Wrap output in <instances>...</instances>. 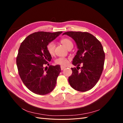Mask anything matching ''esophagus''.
<instances>
[{
    "label": "esophagus",
    "instance_id": "1",
    "mask_svg": "<svg viewBox=\"0 0 123 123\" xmlns=\"http://www.w3.org/2000/svg\"><path fill=\"white\" fill-rule=\"evenodd\" d=\"M65 68H66L65 67H64V66H61V70H63Z\"/></svg>",
    "mask_w": 123,
    "mask_h": 123
}]
</instances>
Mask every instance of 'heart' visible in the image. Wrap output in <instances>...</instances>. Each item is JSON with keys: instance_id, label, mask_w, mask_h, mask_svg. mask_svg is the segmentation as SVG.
Here are the masks:
<instances>
[{"instance_id": "obj_1", "label": "heart", "mask_w": 123, "mask_h": 123, "mask_svg": "<svg viewBox=\"0 0 123 123\" xmlns=\"http://www.w3.org/2000/svg\"><path fill=\"white\" fill-rule=\"evenodd\" d=\"M60 42L62 43L67 49H69L70 48H72L73 47V44L71 40L68 38H63L61 39ZM46 49L50 55H53L54 54L55 50V44L53 42H50L48 43L46 47ZM69 62V59L65 57H61L55 59V63L56 64L61 65L62 66H65L68 64Z\"/></svg>"}]
</instances>
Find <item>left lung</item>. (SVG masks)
<instances>
[{
  "label": "left lung",
  "mask_w": 123,
  "mask_h": 123,
  "mask_svg": "<svg viewBox=\"0 0 123 123\" xmlns=\"http://www.w3.org/2000/svg\"><path fill=\"white\" fill-rule=\"evenodd\" d=\"M62 35L72 38L78 48L72 62L76 68H71L72 74L68 79L70 86L80 92L90 90L98 83L104 68L105 55L101 43L88 32L69 31ZM80 63L83 66L79 71Z\"/></svg>",
  "instance_id": "obj_1"
}]
</instances>
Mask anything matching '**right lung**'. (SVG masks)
Instances as JSON below:
<instances>
[{
  "mask_svg": "<svg viewBox=\"0 0 123 123\" xmlns=\"http://www.w3.org/2000/svg\"><path fill=\"white\" fill-rule=\"evenodd\" d=\"M62 32L33 33L20 44L16 58L18 73L25 86L35 94L49 93L56 84L61 67L50 65L49 68L45 67L52 58L46 47Z\"/></svg>",
  "mask_w": 123,
  "mask_h": 123,
  "instance_id": "obj_1",
  "label": "right lung"
}]
</instances>
